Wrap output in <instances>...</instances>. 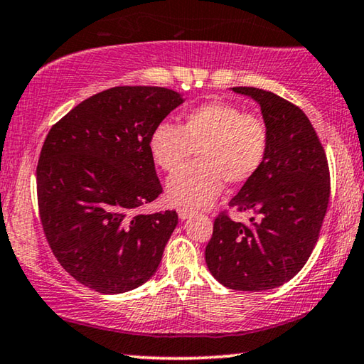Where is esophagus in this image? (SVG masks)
<instances>
[{"label":"esophagus","mask_w":364,"mask_h":364,"mask_svg":"<svg viewBox=\"0 0 364 364\" xmlns=\"http://www.w3.org/2000/svg\"><path fill=\"white\" fill-rule=\"evenodd\" d=\"M194 214L193 209L189 208H178V215H180V219H188V217H191Z\"/></svg>","instance_id":"obj_1"}]
</instances>
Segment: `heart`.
<instances>
[{"label": "heart", "mask_w": 364, "mask_h": 364, "mask_svg": "<svg viewBox=\"0 0 364 364\" xmlns=\"http://www.w3.org/2000/svg\"><path fill=\"white\" fill-rule=\"evenodd\" d=\"M269 130L259 116L232 102H205L186 112L181 126L164 121L149 137L154 164L175 171L196 150L198 161L173 173L166 183L168 199L186 208H204L219 196L227 181H250L267 160Z\"/></svg>", "instance_id": "1"}]
</instances>
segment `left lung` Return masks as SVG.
Listing matches in <instances>:
<instances>
[{
    "instance_id": "left-lung-1",
    "label": "left lung",
    "mask_w": 364,
    "mask_h": 364,
    "mask_svg": "<svg viewBox=\"0 0 364 364\" xmlns=\"http://www.w3.org/2000/svg\"><path fill=\"white\" fill-rule=\"evenodd\" d=\"M262 107L269 130L267 160L230 199V209L253 213L248 224L215 217L205 263L220 284L264 291L284 284L311 257L330 199V170L321 139L296 105L271 91L235 86Z\"/></svg>"
}]
</instances>
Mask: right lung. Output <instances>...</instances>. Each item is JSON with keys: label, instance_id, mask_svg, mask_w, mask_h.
Listing matches in <instances>:
<instances>
[{"label": "right lung", "instance_id": "right-lung-1", "mask_svg": "<svg viewBox=\"0 0 364 364\" xmlns=\"http://www.w3.org/2000/svg\"><path fill=\"white\" fill-rule=\"evenodd\" d=\"M181 102L160 86H116L48 130L37 164L39 215L52 253L78 283L117 294L159 268L178 214L137 208L164 191L149 137Z\"/></svg>", "mask_w": 364, "mask_h": 364}]
</instances>
